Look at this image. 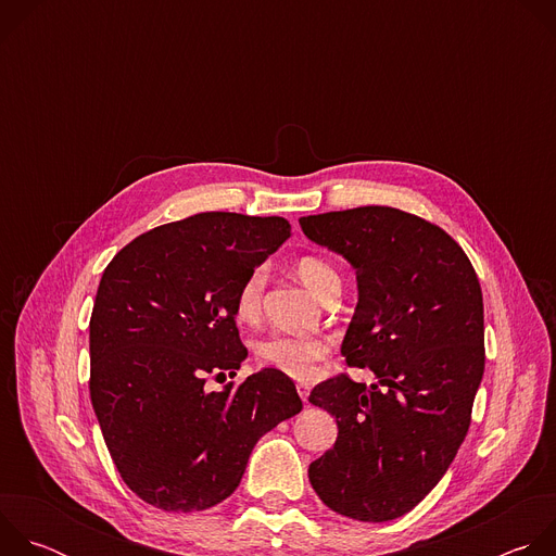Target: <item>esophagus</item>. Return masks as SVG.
Masks as SVG:
<instances>
[{
  "mask_svg": "<svg viewBox=\"0 0 556 556\" xmlns=\"http://www.w3.org/2000/svg\"><path fill=\"white\" fill-rule=\"evenodd\" d=\"M296 393L301 395V401H303V403H307V395H309V387H307V384L299 382V384H296Z\"/></svg>",
  "mask_w": 556,
  "mask_h": 556,
  "instance_id": "esophagus-1",
  "label": "esophagus"
}]
</instances>
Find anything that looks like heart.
Wrapping results in <instances>:
<instances>
[{
  "instance_id": "obj_1",
  "label": "heart",
  "mask_w": 556,
  "mask_h": 556,
  "mask_svg": "<svg viewBox=\"0 0 556 556\" xmlns=\"http://www.w3.org/2000/svg\"><path fill=\"white\" fill-rule=\"evenodd\" d=\"M296 277L303 281L307 290H312L316 296L324 299L332 290H341V277L334 270V266L321 257L305 255L296 260L294 264ZM264 286H266V273L264 268H255L247 275L240 290L235 296V312L242 321H253L262 312V299H264ZM257 358L283 371L290 378L307 380L319 369V363L330 352V341L319 334H270L262 339L255 348Z\"/></svg>"
}]
</instances>
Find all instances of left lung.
Returning <instances> with one entry per match:
<instances>
[{
	"label": "left lung",
	"instance_id": "8db88e82",
	"mask_svg": "<svg viewBox=\"0 0 556 556\" xmlns=\"http://www.w3.org/2000/svg\"><path fill=\"white\" fill-rule=\"evenodd\" d=\"M299 224L356 270L358 303L341 354L378 378L367 389L341 374L312 389L309 403L337 418L339 435L309 464V484L343 517H403L442 480L470 425L484 376L478 275L440 226L391 206Z\"/></svg>",
	"mask_w": 556,
	"mask_h": 556
}]
</instances>
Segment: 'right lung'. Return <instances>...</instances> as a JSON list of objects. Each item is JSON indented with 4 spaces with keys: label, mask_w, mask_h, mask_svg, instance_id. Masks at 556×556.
Masks as SVG:
<instances>
[{
    "label": "right lung",
    "mask_w": 556,
    "mask_h": 556,
    "mask_svg": "<svg viewBox=\"0 0 556 556\" xmlns=\"http://www.w3.org/2000/svg\"><path fill=\"white\" fill-rule=\"evenodd\" d=\"M290 237L283 217L198 213L129 242L90 319V395L123 482L167 513L206 510L242 482L257 440L303 405L264 367L206 389L249 356L235 326L242 281Z\"/></svg>",
    "instance_id": "1"
}]
</instances>
